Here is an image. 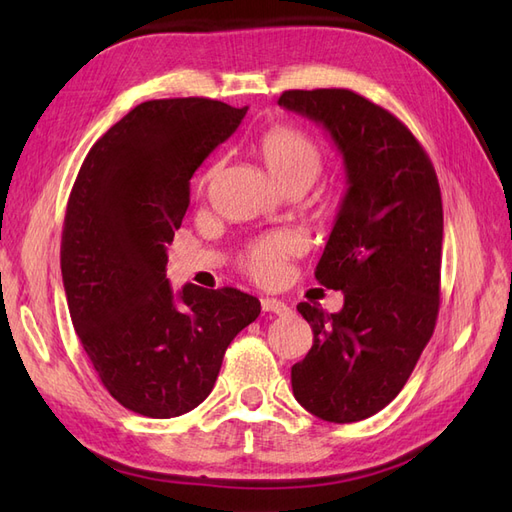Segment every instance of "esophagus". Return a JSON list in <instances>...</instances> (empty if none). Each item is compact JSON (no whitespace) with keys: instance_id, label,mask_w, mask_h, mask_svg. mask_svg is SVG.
<instances>
[{"instance_id":"esophagus-1","label":"esophagus","mask_w":512,"mask_h":512,"mask_svg":"<svg viewBox=\"0 0 512 512\" xmlns=\"http://www.w3.org/2000/svg\"><path fill=\"white\" fill-rule=\"evenodd\" d=\"M260 305H262V312L277 314V316H282V314H288V312H290V307H288L284 301H280V299H269V297H265V299L260 301Z\"/></svg>"}]
</instances>
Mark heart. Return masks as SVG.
Returning a JSON list of instances; mask_svg holds the SVG:
<instances>
[{
	"label": "heart",
	"mask_w": 512,
	"mask_h": 512,
	"mask_svg": "<svg viewBox=\"0 0 512 512\" xmlns=\"http://www.w3.org/2000/svg\"><path fill=\"white\" fill-rule=\"evenodd\" d=\"M258 151L262 162L267 164L273 179L288 185L312 183L324 166V151L307 132L292 126H275L260 136ZM213 168L209 177L215 175ZM299 239L290 230L271 232L247 245L243 254V269L260 284L280 282L286 273V260L297 254Z\"/></svg>",
	"instance_id": "1"
}]
</instances>
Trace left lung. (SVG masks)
<instances>
[{"instance_id":"1","label":"left lung","mask_w":512,"mask_h":512,"mask_svg":"<svg viewBox=\"0 0 512 512\" xmlns=\"http://www.w3.org/2000/svg\"><path fill=\"white\" fill-rule=\"evenodd\" d=\"M277 104L331 134L348 183L316 267L322 286L344 292V307L297 305L314 344L292 365V393L322 421L356 423L404 389L436 329L440 185L404 123L350 89H290Z\"/></svg>"}]
</instances>
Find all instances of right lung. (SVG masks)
<instances>
[{
  "mask_svg": "<svg viewBox=\"0 0 512 512\" xmlns=\"http://www.w3.org/2000/svg\"><path fill=\"white\" fill-rule=\"evenodd\" d=\"M245 113L209 98L138 104L89 149L72 185L61 232L70 318L104 389L136 414L194 410L260 314L237 288L175 294L166 280L190 179Z\"/></svg>",
  "mask_w": 512,
  "mask_h": 512,
  "instance_id": "obj_1",
  "label": "right lung"
}]
</instances>
